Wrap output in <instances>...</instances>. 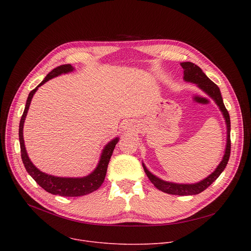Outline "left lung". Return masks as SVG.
Listing matches in <instances>:
<instances>
[{"label": "left lung", "mask_w": 251, "mask_h": 251, "mask_svg": "<svg viewBox=\"0 0 251 251\" xmlns=\"http://www.w3.org/2000/svg\"><path fill=\"white\" fill-rule=\"evenodd\" d=\"M180 65L182 66V68L184 70V77H183L184 80L187 82L195 83L202 91H204L208 97L212 98L215 100V102L218 104V107L220 108L224 118H225V122L227 125V144H226L225 153H224L222 162L219 164V166L212 174L208 175L203 180L193 184H179V183L164 181L159 177L151 174L143 163H142V166L144 169V172H146V174L148 175L151 182L153 184L154 187H156L159 190L169 194H173V195H195L205 190L210 184H212L214 181H216L217 178L222 174L223 171L225 170L228 164L230 152H231V138H230L231 122H230L229 113L225 107V104H224L221 91L218 85L210 80V79L203 73V71L197 65L191 62H183Z\"/></svg>", "instance_id": "obj_1"}]
</instances>
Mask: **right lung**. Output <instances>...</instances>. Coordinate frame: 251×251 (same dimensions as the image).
I'll return each mask as SVG.
<instances>
[{"label": "right lung", "instance_id": "obj_1", "mask_svg": "<svg viewBox=\"0 0 251 251\" xmlns=\"http://www.w3.org/2000/svg\"><path fill=\"white\" fill-rule=\"evenodd\" d=\"M74 68L70 64L61 65L59 67L52 69L46 77L44 80L39 83L33 90H31L28 95L27 100H26L25 109L23 112V115L21 117L20 124H19V141H20V151H21V159L23 162V165L27 171V173L34 179V181L38 184L39 186L44 188L49 193L60 195V196H82L89 194L91 192L96 191L100 187L102 184L105 174H107V169L110 162V159L112 156V153L114 151L115 146L119 141V138L116 137L113 140H111L107 146H105L101 151L100 159L99 161V164L97 168L94 170V172H91L89 175L81 178H65V177H56L52 175L46 174L42 171H39L30 161L28 157L27 152H26L25 146H24V139H23V126L26 115H27L29 105L31 102V100L33 98V95L36 92L37 88L42 86L44 83L49 81L50 79L57 77L61 74H66L72 72Z\"/></svg>", "mask_w": 251, "mask_h": 251}]
</instances>
